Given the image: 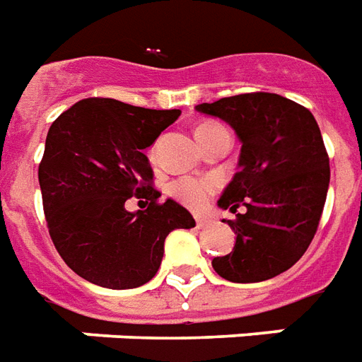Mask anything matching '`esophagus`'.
I'll return each instance as SVG.
<instances>
[{
	"label": "esophagus",
	"mask_w": 362,
	"mask_h": 362,
	"mask_svg": "<svg viewBox=\"0 0 362 362\" xmlns=\"http://www.w3.org/2000/svg\"><path fill=\"white\" fill-rule=\"evenodd\" d=\"M207 218H203V216H195V224H197V228H203V226H207Z\"/></svg>",
	"instance_id": "34e87169"
}]
</instances>
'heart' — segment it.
Returning a JSON list of instances; mask_svg holds the SVG:
<instances>
[{
	"instance_id": "b5f03b06",
	"label": "heart",
	"mask_w": 362,
	"mask_h": 362,
	"mask_svg": "<svg viewBox=\"0 0 362 362\" xmlns=\"http://www.w3.org/2000/svg\"><path fill=\"white\" fill-rule=\"evenodd\" d=\"M211 124H202L197 130H202ZM151 159L155 157V147L151 149ZM216 180L215 178H180V180H174L168 186V192L173 195L174 199H178L182 205H186L189 209H203L211 199V195L216 192Z\"/></svg>"
}]
</instances>
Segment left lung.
Instances as JSON below:
<instances>
[{
	"label": "left lung",
	"mask_w": 362,
	"mask_h": 362,
	"mask_svg": "<svg viewBox=\"0 0 362 362\" xmlns=\"http://www.w3.org/2000/svg\"><path fill=\"white\" fill-rule=\"evenodd\" d=\"M234 128L238 167L218 207L238 213L232 253L213 259L224 280L263 282L301 259L317 234L330 184V159L309 109L278 93L255 92L195 107Z\"/></svg>",
	"instance_id": "obj_1"
}]
</instances>
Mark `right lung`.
<instances>
[{
    "label": "right lung",
    "mask_w": 362,
    "mask_h": 362,
    "mask_svg": "<svg viewBox=\"0 0 362 362\" xmlns=\"http://www.w3.org/2000/svg\"><path fill=\"white\" fill-rule=\"evenodd\" d=\"M180 117V109H146L88 98L53 120L38 168L53 245L78 276L109 290H130L157 274L165 240L194 228L189 211L159 203L144 149ZM130 197L149 202L130 214Z\"/></svg>",
    "instance_id": "right-lung-1"
}]
</instances>
